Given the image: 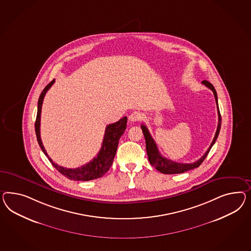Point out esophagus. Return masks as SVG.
<instances>
[{
    "label": "esophagus",
    "mask_w": 251,
    "mask_h": 251,
    "mask_svg": "<svg viewBox=\"0 0 251 251\" xmlns=\"http://www.w3.org/2000/svg\"><path fill=\"white\" fill-rule=\"evenodd\" d=\"M142 119V114L140 112H132L130 115L129 116V121L130 122H139Z\"/></svg>",
    "instance_id": "esophagus-1"
}]
</instances>
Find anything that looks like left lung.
<instances>
[{"instance_id": "1", "label": "left lung", "mask_w": 251, "mask_h": 251, "mask_svg": "<svg viewBox=\"0 0 251 251\" xmlns=\"http://www.w3.org/2000/svg\"><path fill=\"white\" fill-rule=\"evenodd\" d=\"M204 86H206L207 88H210L213 91L214 96H215V100L217 106V113H218V124H217V131L215 137L213 139V142L210 144L208 150L205 151V153L203 154L199 160H197V162L193 163H180L171 161L169 159L164 158L160 152L159 150L157 148L154 140L151 138V136L150 134L149 130L147 129V127L142 124L141 128L143 129V135L145 138V142H146V151H147V154H148V159L149 162L153 167H155L156 170H158L159 172H161L162 174L165 175H176V174H183L184 172H187L189 170L195 169L200 166V164L203 163V160L205 159V157L208 154V152L210 151L212 146L215 144L217 141V137L220 131L221 128V115H220V111L218 108V102H217V94L216 89L214 88V86L211 84L210 82L203 80L202 81Z\"/></svg>"}]
</instances>
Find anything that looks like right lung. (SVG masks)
I'll return each mask as SVG.
<instances>
[{
  "label": "right lung",
  "instance_id": "right-lung-1",
  "mask_svg": "<svg viewBox=\"0 0 251 251\" xmlns=\"http://www.w3.org/2000/svg\"><path fill=\"white\" fill-rule=\"evenodd\" d=\"M54 83V79L50 82L39 97L38 100V105H37V115H36V121L34 124L35 128V134L37 138V142L40 146L41 149L45 155L47 156L50 163L54 166L55 169L57 170L60 174H62L64 176L67 177L70 180L73 181H90L98 179L100 177H102L107 172H108L110 166L112 165L114 157H115L116 151H117V147L118 143L121 139L122 134L124 133L126 126H127V117H124L121 119L119 122L109 124L106 127L105 134H104V139L102 142L101 149L100 150L98 155L95 158L90 161L87 164L82 165L81 167L75 168V169H69V168H65L62 167L60 165H57L56 163L52 161V159L48 156L47 151L45 149L42 140L40 137V119H41V109H42V105H43V100L46 93L48 92V89L52 87V85Z\"/></svg>",
  "mask_w": 251,
  "mask_h": 251
}]
</instances>
